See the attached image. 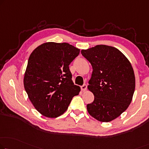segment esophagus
<instances>
[{
  "label": "esophagus",
  "mask_w": 149,
  "mask_h": 149,
  "mask_svg": "<svg viewBox=\"0 0 149 149\" xmlns=\"http://www.w3.org/2000/svg\"><path fill=\"white\" fill-rule=\"evenodd\" d=\"M81 91H83V92H85L87 90V85L86 84H84L83 86H81Z\"/></svg>",
  "instance_id": "1"
}]
</instances>
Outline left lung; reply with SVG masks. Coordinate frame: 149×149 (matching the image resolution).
I'll return each instance as SVG.
<instances>
[{"label":"left lung","instance_id":"left-lung-1","mask_svg":"<svg viewBox=\"0 0 149 149\" xmlns=\"http://www.w3.org/2000/svg\"><path fill=\"white\" fill-rule=\"evenodd\" d=\"M81 53L93 69L88 88L94 100L87 105L88 112L98 121H112L131 103L135 90L131 63L114 47L98 45Z\"/></svg>","mask_w":149,"mask_h":149}]
</instances>
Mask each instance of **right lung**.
<instances>
[{
	"label": "right lung",
	"instance_id": "1",
	"mask_svg": "<svg viewBox=\"0 0 149 149\" xmlns=\"http://www.w3.org/2000/svg\"><path fill=\"white\" fill-rule=\"evenodd\" d=\"M79 49L67 43L47 42L33 50L24 75V88L40 114L57 118L67 110L80 87L74 85L69 65Z\"/></svg>",
	"mask_w": 149,
	"mask_h": 149
}]
</instances>
